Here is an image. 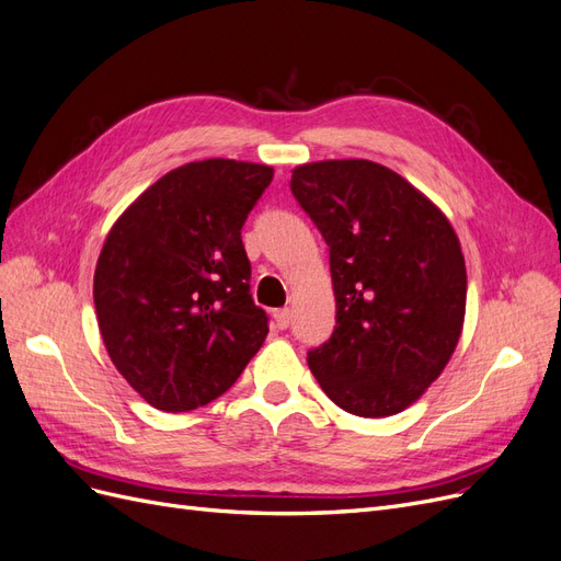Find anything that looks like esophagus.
Masks as SVG:
<instances>
[{
	"mask_svg": "<svg viewBox=\"0 0 561 561\" xmlns=\"http://www.w3.org/2000/svg\"><path fill=\"white\" fill-rule=\"evenodd\" d=\"M290 320H293L290 309H276V311H274V325H276L278 330L290 328Z\"/></svg>",
	"mask_w": 561,
	"mask_h": 561,
	"instance_id": "esophagus-1",
	"label": "esophagus"
}]
</instances>
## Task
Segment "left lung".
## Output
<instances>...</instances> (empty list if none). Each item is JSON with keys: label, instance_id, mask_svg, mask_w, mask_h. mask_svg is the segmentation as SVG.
<instances>
[{"label": "left lung", "instance_id": "8db88e82", "mask_svg": "<svg viewBox=\"0 0 561 561\" xmlns=\"http://www.w3.org/2000/svg\"><path fill=\"white\" fill-rule=\"evenodd\" d=\"M290 190L330 248L336 325L309 367L344 412L381 419L443 375L466 318V262L435 203L365 159L297 165Z\"/></svg>", "mask_w": 561, "mask_h": 561}]
</instances>
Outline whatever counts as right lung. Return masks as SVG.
Here are the masks:
<instances>
[{"mask_svg": "<svg viewBox=\"0 0 561 561\" xmlns=\"http://www.w3.org/2000/svg\"><path fill=\"white\" fill-rule=\"evenodd\" d=\"M274 168L184 163L110 229L95 264L98 328L114 367L157 410L190 412L241 377L268 334L241 241Z\"/></svg>", "mask_w": 561, "mask_h": 561, "instance_id": "obj_1", "label": "right lung"}]
</instances>
